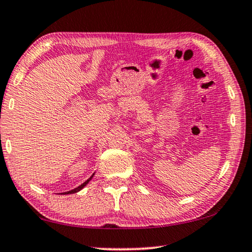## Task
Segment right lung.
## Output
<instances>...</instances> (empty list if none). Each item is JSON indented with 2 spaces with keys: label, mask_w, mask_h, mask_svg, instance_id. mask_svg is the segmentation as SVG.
Segmentation results:
<instances>
[{
  "label": "right lung",
  "mask_w": 252,
  "mask_h": 252,
  "mask_svg": "<svg viewBox=\"0 0 252 252\" xmlns=\"http://www.w3.org/2000/svg\"><path fill=\"white\" fill-rule=\"evenodd\" d=\"M92 177H93V176H92ZM92 177H90L89 179H87V181H86L85 183H83V184H82V185H79V186L77 187V189H73V190H69V191H66V193H63V194H74V193H77V191H78V190H81V189H83V187H84V186H85V185H86V184H87V183H89V182L91 181V179H92Z\"/></svg>",
  "instance_id": "add662e5"
}]
</instances>
